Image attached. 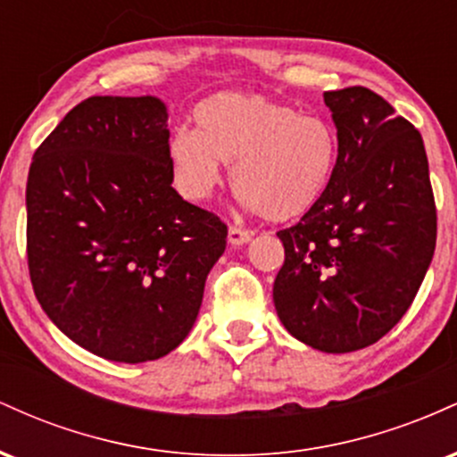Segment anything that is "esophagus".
Returning a JSON list of instances; mask_svg holds the SVG:
<instances>
[{
	"label": "esophagus",
	"mask_w": 457,
	"mask_h": 457,
	"mask_svg": "<svg viewBox=\"0 0 457 457\" xmlns=\"http://www.w3.org/2000/svg\"><path fill=\"white\" fill-rule=\"evenodd\" d=\"M251 234L249 229H243V228H236V225H229V229H228V240H229V245L232 246H243V245H246L251 240Z\"/></svg>",
	"instance_id": "34e87169"
}]
</instances>
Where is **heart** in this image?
<instances>
[{
  "mask_svg": "<svg viewBox=\"0 0 457 457\" xmlns=\"http://www.w3.org/2000/svg\"><path fill=\"white\" fill-rule=\"evenodd\" d=\"M195 130L170 141L178 191L202 202L232 165V188L266 221H290L312 211L333 180L337 130L320 115H301L260 94L223 92L197 104Z\"/></svg>",
  "mask_w": 457,
  "mask_h": 457,
  "instance_id": "1",
  "label": "heart"
}]
</instances>
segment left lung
<instances>
[{
    "label": "left lung",
    "mask_w": 457,
    "mask_h": 457,
    "mask_svg": "<svg viewBox=\"0 0 457 457\" xmlns=\"http://www.w3.org/2000/svg\"><path fill=\"white\" fill-rule=\"evenodd\" d=\"M339 137L333 180L292 228L272 286L298 342L354 353L385 337L417 296L436 246V206L421 133L385 98L324 92Z\"/></svg>",
    "instance_id": "1"
}]
</instances>
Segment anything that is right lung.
Masks as SVG:
<instances>
[{
	"label": "right lung",
	"mask_w": 457,
	"mask_h": 457,
	"mask_svg": "<svg viewBox=\"0 0 457 457\" xmlns=\"http://www.w3.org/2000/svg\"><path fill=\"white\" fill-rule=\"evenodd\" d=\"M167 107L92 96L31 159L28 266L68 339L118 363L156 361L195 324L228 225L171 187Z\"/></svg>",
	"instance_id": "1"
}]
</instances>
